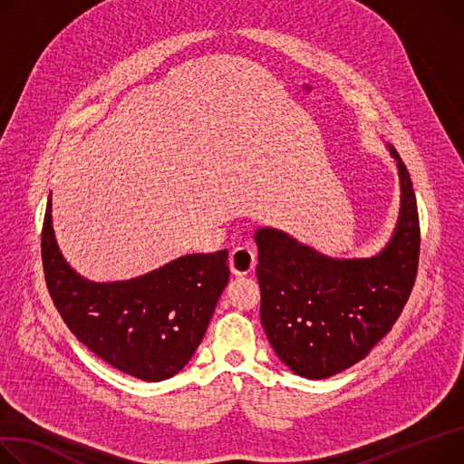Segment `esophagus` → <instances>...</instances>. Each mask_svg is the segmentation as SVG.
Masks as SVG:
<instances>
[{"label": "esophagus", "mask_w": 464, "mask_h": 464, "mask_svg": "<svg viewBox=\"0 0 464 464\" xmlns=\"http://www.w3.org/2000/svg\"><path fill=\"white\" fill-rule=\"evenodd\" d=\"M229 266L231 272L237 276H246L254 272L256 268V252L250 246H240V248L233 250L229 256Z\"/></svg>", "instance_id": "obj_1"}]
</instances>
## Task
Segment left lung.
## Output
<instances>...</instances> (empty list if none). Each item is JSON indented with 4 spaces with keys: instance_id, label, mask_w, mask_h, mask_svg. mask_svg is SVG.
Listing matches in <instances>:
<instances>
[{
    "instance_id": "8db88e82",
    "label": "left lung",
    "mask_w": 464,
    "mask_h": 464,
    "mask_svg": "<svg viewBox=\"0 0 464 464\" xmlns=\"http://www.w3.org/2000/svg\"><path fill=\"white\" fill-rule=\"evenodd\" d=\"M401 216L386 248L372 259H328L276 229H259L261 323L293 373L326 379L369 354L392 330L411 296L420 259V218L407 166Z\"/></svg>"
}]
</instances>
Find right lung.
<instances>
[{
    "instance_id": "right-lung-1",
    "label": "right lung",
    "mask_w": 464,
    "mask_h": 464,
    "mask_svg": "<svg viewBox=\"0 0 464 464\" xmlns=\"http://www.w3.org/2000/svg\"><path fill=\"white\" fill-rule=\"evenodd\" d=\"M48 199L41 256L55 310L80 343L119 372L164 381L188 363L229 282L227 250L196 254L136 280L91 284L61 257Z\"/></svg>"
}]
</instances>
